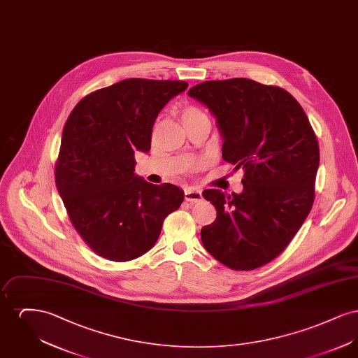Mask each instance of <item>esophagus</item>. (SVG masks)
Wrapping results in <instances>:
<instances>
[{"mask_svg": "<svg viewBox=\"0 0 358 358\" xmlns=\"http://www.w3.org/2000/svg\"><path fill=\"white\" fill-rule=\"evenodd\" d=\"M203 199L201 190L194 189V187H187L185 189V200L189 203H199Z\"/></svg>", "mask_w": 358, "mask_h": 358, "instance_id": "esophagus-1", "label": "esophagus"}]
</instances>
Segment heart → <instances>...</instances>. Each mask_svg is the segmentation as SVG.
Instances as JSON below:
<instances>
[{
    "label": "heart",
    "instance_id": "b5f03b06",
    "mask_svg": "<svg viewBox=\"0 0 358 358\" xmlns=\"http://www.w3.org/2000/svg\"><path fill=\"white\" fill-rule=\"evenodd\" d=\"M180 120L182 122V124L187 127V124H190L193 122H197V120H208V118H206V115L199 107H196V106H187V107L182 108Z\"/></svg>",
    "mask_w": 358,
    "mask_h": 358
}]
</instances>
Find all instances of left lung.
<instances>
[{
	"label": "left lung",
	"mask_w": 358,
	"mask_h": 358,
	"mask_svg": "<svg viewBox=\"0 0 358 358\" xmlns=\"http://www.w3.org/2000/svg\"><path fill=\"white\" fill-rule=\"evenodd\" d=\"M187 95L216 118L222 159L244 171L243 192L205 189L216 220L201 229L205 250L248 271L279 255L314 203L320 148L306 114L286 90L245 78L209 80Z\"/></svg>",
	"instance_id": "obj_1"
}]
</instances>
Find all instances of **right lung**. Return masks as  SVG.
Returning a JSON list of instances; mask_svg holds the SVG:
<instances>
[{"mask_svg":"<svg viewBox=\"0 0 358 358\" xmlns=\"http://www.w3.org/2000/svg\"><path fill=\"white\" fill-rule=\"evenodd\" d=\"M187 82L124 79L87 95L64 124L55 180L69 220L104 259L146 254L184 190L136 176V152L149 153L153 124Z\"/></svg>","mask_w":358,"mask_h":358,"instance_id":"add662e5","label":"right lung"}]
</instances>
